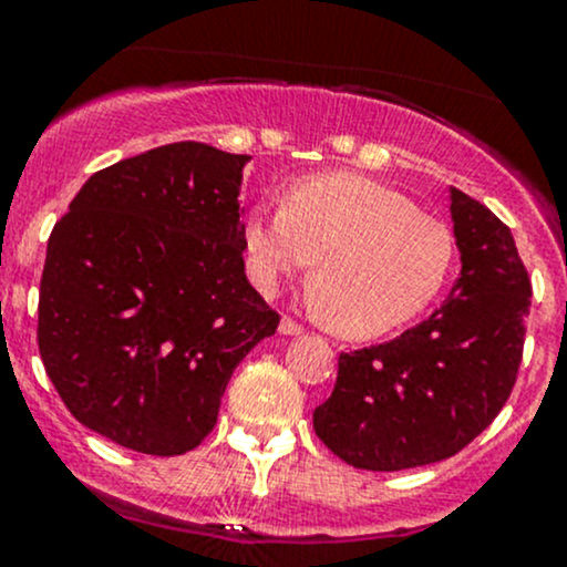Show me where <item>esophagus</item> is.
<instances>
[{"label":"esophagus","mask_w":567,"mask_h":567,"mask_svg":"<svg viewBox=\"0 0 567 567\" xmlns=\"http://www.w3.org/2000/svg\"><path fill=\"white\" fill-rule=\"evenodd\" d=\"M279 333H282V336H298V333H303V328L296 320H292V317H282V322H279Z\"/></svg>","instance_id":"1"}]
</instances>
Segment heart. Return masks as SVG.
Masks as SVG:
<instances>
[{
	"mask_svg": "<svg viewBox=\"0 0 567 567\" xmlns=\"http://www.w3.org/2000/svg\"><path fill=\"white\" fill-rule=\"evenodd\" d=\"M250 279L264 292L311 271L320 320L349 338H373L419 317L453 266V234L405 194L354 173L298 181L285 207L245 220Z\"/></svg>",
	"mask_w": 567,
	"mask_h": 567,
	"instance_id": "heart-1",
	"label": "heart"
}]
</instances>
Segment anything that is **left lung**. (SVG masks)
I'll return each instance as SVG.
<instances>
[{
	"label": "left lung",
	"mask_w": 567,
	"mask_h": 567,
	"mask_svg": "<svg viewBox=\"0 0 567 567\" xmlns=\"http://www.w3.org/2000/svg\"><path fill=\"white\" fill-rule=\"evenodd\" d=\"M461 277L424 322L341 351L315 432L357 470L400 472L464 451L509 400L523 362L530 277L509 226L451 188Z\"/></svg>",
	"instance_id": "obj_1"
}]
</instances>
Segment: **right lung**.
Masks as SVG:
<instances>
[{
    "instance_id": "add662e5",
    "label": "right lung",
    "mask_w": 567,
    "mask_h": 567,
    "mask_svg": "<svg viewBox=\"0 0 567 567\" xmlns=\"http://www.w3.org/2000/svg\"><path fill=\"white\" fill-rule=\"evenodd\" d=\"M247 154L167 143L103 167L48 239L37 343L63 405L148 455L194 451L279 315L245 277Z\"/></svg>"
}]
</instances>
